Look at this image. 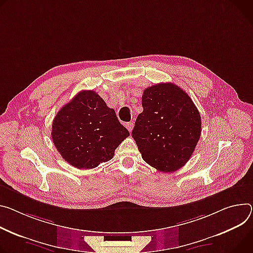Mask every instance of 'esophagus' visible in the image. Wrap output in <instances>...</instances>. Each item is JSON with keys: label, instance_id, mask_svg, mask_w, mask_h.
Segmentation results:
<instances>
[{"label": "esophagus", "instance_id": "34e87169", "mask_svg": "<svg viewBox=\"0 0 253 253\" xmlns=\"http://www.w3.org/2000/svg\"><path fill=\"white\" fill-rule=\"evenodd\" d=\"M125 126H126V128L129 130V132H131V131L133 130L134 124H133V122H128V123H126V124H125Z\"/></svg>", "mask_w": 253, "mask_h": 253}]
</instances>
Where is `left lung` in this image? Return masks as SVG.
Returning <instances> with one entry per match:
<instances>
[{
  "label": "left lung",
  "instance_id": "8db88e82",
  "mask_svg": "<svg viewBox=\"0 0 253 253\" xmlns=\"http://www.w3.org/2000/svg\"><path fill=\"white\" fill-rule=\"evenodd\" d=\"M143 112L132 130L145 163L163 172H172L191 158L202 131L200 113L190 96L171 83L144 89Z\"/></svg>",
  "mask_w": 253,
  "mask_h": 253
}]
</instances>
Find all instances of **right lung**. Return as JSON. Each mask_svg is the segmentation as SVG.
I'll return each instance as SVG.
<instances>
[{"label":"right lung","mask_w":253,"mask_h":253,"mask_svg":"<svg viewBox=\"0 0 253 253\" xmlns=\"http://www.w3.org/2000/svg\"><path fill=\"white\" fill-rule=\"evenodd\" d=\"M129 136L116 113L94 90H82L56 114L52 141L71 166L97 168L113 158L115 149Z\"/></svg>","instance_id":"obj_1"}]
</instances>
